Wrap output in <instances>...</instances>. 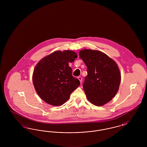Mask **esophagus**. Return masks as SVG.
<instances>
[{
    "mask_svg": "<svg viewBox=\"0 0 147 147\" xmlns=\"http://www.w3.org/2000/svg\"><path fill=\"white\" fill-rule=\"evenodd\" d=\"M78 79L79 80L80 82L82 83V81H83V79H82V78L81 77H78Z\"/></svg>",
    "mask_w": 147,
    "mask_h": 147,
    "instance_id": "1",
    "label": "esophagus"
}]
</instances>
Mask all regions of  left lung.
<instances>
[{"label": "left lung", "instance_id": "left-lung-1", "mask_svg": "<svg viewBox=\"0 0 147 147\" xmlns=\"http://www.w3.org/2000/svg\"><path fill=\"white\" fill-rule=\"evenodd\" d=\"M87 67L88 75L83 84L87 98L96 106L109 102L119 90L121 73L116 62L106 54L96 50L79 52Z\"/></svg>", "mask_w": 147, "mask_h": 147}]
</instances>
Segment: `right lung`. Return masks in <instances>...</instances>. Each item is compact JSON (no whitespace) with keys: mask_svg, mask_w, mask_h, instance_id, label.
Listing matches in <instances>:
<instances>
[{"mask_svg":"<svg viewBox=\"0 0 147 147\" xmlns=\"http://www.w3.org/2000/svg\"><path fill=\"white\" fill-rule=\"evenodd\" d=\"M72 51H56L42 59L35 67L32 80L35 90L46 102L59 106L65 102L80 85L72 76L69 63L77 58Z\"/></svg>","mask_w":147,"mask_h":147,"instance_id":"1","label":"right lung"}]
</instances>
